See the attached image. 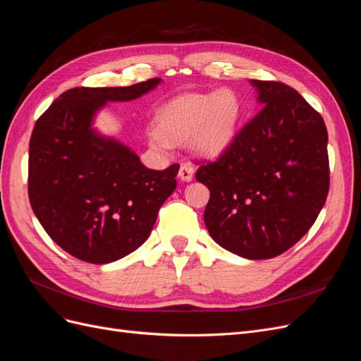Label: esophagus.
Returning <instances> with one entry per match:
<instances>
[{
    "mask_svg": "<svg viewBox=\"0 0 361 361\" xmlns=\"http://www.w3.org/2000/svg\"><path fill=\"white\" fill-rule=\"evenodd\" d=\"M179 178L180 180L185 182H190L194 178V169L190 162H183L180 164V169H179Z\"/></svg>",
    "mask_w": 361,
    "mask_h": 361,
    "instance_id": "1",
    "label": "esophagus"
}]
</instances>
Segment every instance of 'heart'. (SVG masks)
Returning <instances> with one entry per match:
<instances>
[{"label":"heart","instance_id":"obj_1","mask_svg":"<svg viewBox=\"0 0 361 361\" xmlns=\"http://www.w3.org/2000/svg\"><path fill=\"white\" fill-rule=\"evenodd\" d=\"M243 117L241 97L232 89L209 94H183L158 113L159 129L150 130V143L167 149L170 141L191 137V146L204 157L220 155L233 141Z\"/></svg>","mask_w":361,"mask_h":361}]
</instances>
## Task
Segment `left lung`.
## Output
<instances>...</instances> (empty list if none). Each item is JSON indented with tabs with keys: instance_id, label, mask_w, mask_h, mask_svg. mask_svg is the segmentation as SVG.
Instances as JSON below:
<instances>
[{
	"instance_id": "obj_1",
	"label": "left lung",
	"mask_w": 361,
	"mask_h": 361,
	"mask_svg": "<svg viewBox=\"0 0 361 361\" xmlns=\"http://www.w3.org/2000/svg\"><path fill=\"white\" fill-rule=\"evenodd\" d=\"M264 105L195 179L211 191L204 224L214 241L245 259L285 253L309 232L330 190L322 116L292 87L251 80Z\"/></svg>"
}]
</instances>
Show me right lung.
Listing matches in <instances>:
<instances>
[{"label":"right lung","instance_id":"obj_1","mask_svg":"<svg viewBox=\"0 0 361 361\" xmlns=\"http://www.w3.org/2000/svg\"><path fill=\"white\" fill-rule=\"evenodd\" d=\"M159 82L75 87L37 118L30 140V203L52 241L76 259L102 265L133 253L178 187L179 164L146 169L129 147L92 128L106 102L137 99Z\"/></svg>","mask_w":361,"mask_h":361}]
</instances>
